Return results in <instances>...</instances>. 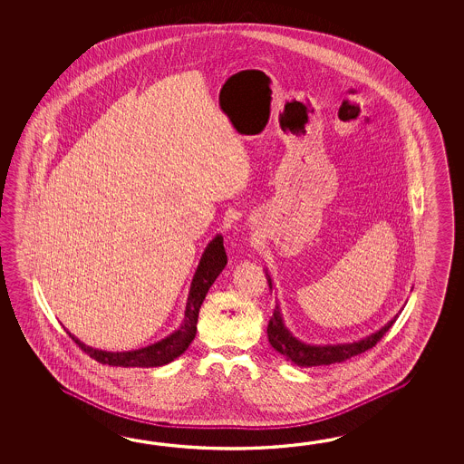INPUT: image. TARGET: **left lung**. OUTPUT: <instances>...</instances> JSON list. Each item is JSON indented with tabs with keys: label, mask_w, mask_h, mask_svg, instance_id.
Listing matches in <instances>:
<instances>
[{
	"label": "left lung",
	"mask_w": 464,
	"mask_h": 464,
	"mask_svg": "<svg viewBox=\"0 0 464 464\" xmlns=\"http://www.w3.org/2000/svg\"><path fill=\"white\" fill-rule=\"evenodd\" d=\"M266 280H268V285L272 288V278L268 274H266ZM396 318H398V315H394L385 326H382L375 334L362 338L358 342H353V343L306 345L290 334V330L286 328L284 320H282V315H280V308L276 306V312H274V315H272L268 326H266V335H268V342H270V345L274 346V350H276L280 355L285 356L288 362H292L295 365H332V363L345 362L352 356L360 355L366 350L373 348L383 338L386 332L392 328V325L396 322Z\"/></svg>",
	"instance_id": "8db88e82"
}]
</instances>
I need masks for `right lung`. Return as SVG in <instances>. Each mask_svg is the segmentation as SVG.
<instances>
[{"label":"right lung","instance_id":"1","mask_svg":"<svg viewBox=\"0 0 464 464\" xmlns=\"http://www.w3.org/2000/svg\"><path fill=\"white\" fill-rule=\"evenodd\" d=\"M226 266H227V254L224 248V238L222 236H218L208 244V248L200 256L198 270L194 274L190 290H188L184 322L180 324L174 334H170L154 345L139 348L134 352H102V350H96L92 346L84 345L82 342H79L76 336L71 335L70 332L68 334L84 353H88L91 358H94L102 365L124 366V368L168 365L172 360L182 355L188 350L190 342L194 340L196 332H198L200 305L208 295V288L216 282L218 274L224 270Z\"/></svg>","mask_w":464,"mask_h":464}]
</instances>
